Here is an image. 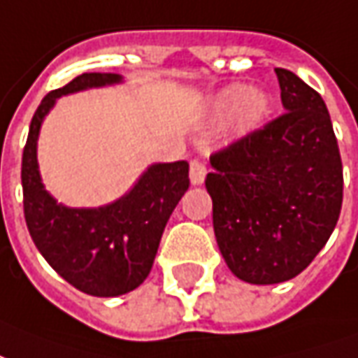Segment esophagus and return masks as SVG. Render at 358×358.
I'll use <instances>...</instances> for the list:
<instances>
[{
    "mask_svg": "<svg viewBox=\"0 0 358 358\" xmlns=\"http://www.w3.org/2000/svg\"><path fill=\"white\" fill-rule=\"evenodd\" d=\"M206 179V164L200 158L190 160V182L192 185H202Z\"/></svg>",
    "mask_w": 358,
    "mask_h": 358,
    "instance_id": "34e87169",
    "label": "esophagus"
}]
</instances>
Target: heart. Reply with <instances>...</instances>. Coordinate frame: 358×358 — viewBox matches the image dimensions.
Wrapping results in <instances>:
<instances>
[{
	"instance_id": "heart-1",
	"label": "heart",
	"mask_w": 358,
	"mask_h": 358,
	"mask_svg": "<svg viewBox=\"0 0 358 358\" xmlns=\"http://www.w3.org/2000/svg\"><path fill=\"white\" fill-rule=\"evenodd\" d=\"M215 110L219 116H229L234 112L240 129H250L265 116L267 99L259 93H252L246 85H233L217 96Z\"/></svg>"
}]
</instances>
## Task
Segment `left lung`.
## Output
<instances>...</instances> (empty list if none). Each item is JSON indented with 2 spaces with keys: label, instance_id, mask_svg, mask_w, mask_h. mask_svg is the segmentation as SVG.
Instances as JSON below:
<instances>
[{
  "label": "left lung",
  "instance_id": "left-lung-1",
  "mask_svg": "<svg viewBox=\"0 0 358 358\" xmlns=\"http://www.w3.org/2000/svg\"><path fill=\"white\" fill-rule=\"evenodd\" d=\"M284 114L210 156L206 189L225 263L240 280L297 276L330 238L343 200V168L322 96L275 69Z\"/></svg>",
  "mask_w": 358,
  "mask_h": 358
}]
</instances>
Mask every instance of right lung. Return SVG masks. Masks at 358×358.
Returning <instances> with one entry per match:
<instances>
[{
    "label": "right lung",
    "instance_id": "obj_1",
    "mask_svg": "<svg viewBox=\"0 0 358 358\" xmlns=\"http://www.w3.org/2000/svg\"><path fill=\"white\" fill-rule=\"evenodd\" d=\"M118 74L90 72L43 96L22 152V204L34 244L59 275L83 294L114 297L143 284L171 211L189 189L185 160L150 166L129 194L114 204L78 210L57 204L43 189L36 160L41 122L61 95L116 83Z\"/></svg>",
    "mask_w": 358,
    "mask_h": 358
}]
</instances>
